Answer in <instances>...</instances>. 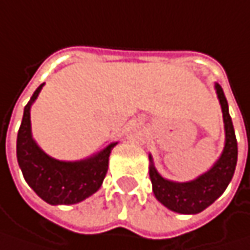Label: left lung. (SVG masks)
<instances>
[{
  "label": "left lung",
  "instance_id": "obj_1",
  "mask_svg": "<svg viewBox=\"0 0 250 250\" xmlns=\"http://www.w3.org/2000/svg\"><path fill=\"white\" fill-rule=\"evenodd\" d=\"M215 90L223 114L225 146L219 159L209 170L189 182H174L163 177L157 171L151 154H148V174L156 199L169 210L180 215H196L209 208L226 190L236 169L238 142L229 114V105L222 87L217 83H215Z\"/></svg>",
  "mask_w": 250,
  "mask_h": 250
}]
</instances>
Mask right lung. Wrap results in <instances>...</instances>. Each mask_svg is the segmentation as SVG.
Wrapping results in <instances>:
<instances>
[{
	"mask_svg": "<svg viewBox=\"0 0 250 250\" xmlns=\"http://www.w3.org/2000/svg\"><path fill=\"white\" fill-rule=\"evenodd\" d=\"M44 83L24 107L17 136V160L28 186L48 205H76L97 192L108 169V157L119 142H111L81 160H58L37 145L31 131V105Z\"/></svg>",
	"mask_w": 250,
	"mask_h": 250,
	"instance_id": "add662e5",
	"label": "right lung"
}]
</instances>
